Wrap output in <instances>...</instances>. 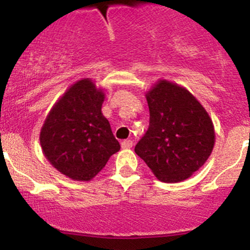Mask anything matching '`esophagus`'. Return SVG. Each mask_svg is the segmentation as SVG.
Instances as JSON below:
<instances>
[{
    "label": "esophagus",
    "instance_id": "34e87169",
    "mask_svg": "<svg viewBox=\"0 0 250 250\" xmlns=\"http://www.w3.org/2000/svg\"><path fill=\"white\" fill-rule=\"evenodd\" d=\"M121 146H122L123 149H129L133 146V142L130 141V139H125V141H123L122 143H121Z\"/></svg>",
    "mask_w": 250,
    "mask_h": 250
}]
</instances>
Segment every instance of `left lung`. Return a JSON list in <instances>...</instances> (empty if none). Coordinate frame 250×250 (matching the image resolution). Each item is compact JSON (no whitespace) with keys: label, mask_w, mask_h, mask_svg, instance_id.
Segmentation results:
<instances>
[{"label":"left lung","mask_w":250,"mask_h":250,"mask_svg":"<svg viewBox=\"0 0 250 250\" xmlns=\"http://www.w3.org/2000/svg\"><path fill=\"white\" fill-rule=\"evenodd\" d=\"M146 97L149 128L134 151L158 180L181 183L211 155L216 141L213 122L199 100L172 81L158 80Z\"/></svg>","instance_id":"left-lung-1"}]
</instances>
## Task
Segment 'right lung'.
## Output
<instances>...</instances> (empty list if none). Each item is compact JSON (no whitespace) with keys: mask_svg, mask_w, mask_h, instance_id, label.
Returning a JSON list of instances; mask_svg holds the SVG:
<instances>
[{"mask_svg":"<svg viewBox=\"0 0 250 250\" xmlns=\"http://www.w3.org/2000/svg\"><path fill=\"white\" fill-rule=\"evenodd\" d=\"M104 91L90 78L72 83L51 107L39 134L42 150L58 171L90 181L121 149L101 108Z\"/></svg>","mask_w":250,"mask_h":250,"instance_id":"obj_1","label":"right lung"}]
</instances>
